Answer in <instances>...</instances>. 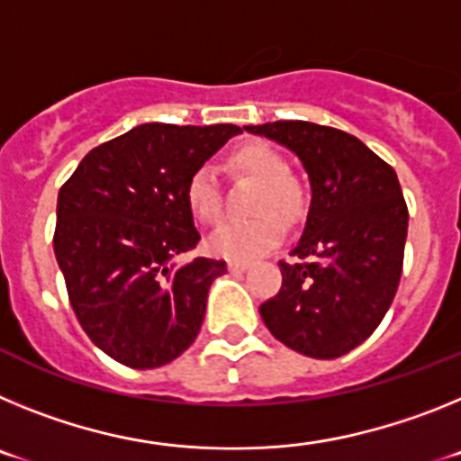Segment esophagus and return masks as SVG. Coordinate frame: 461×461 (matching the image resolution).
Here are the masks:
<instances>
[{"mask_svg":"<svg viewBox=\"0 0 461 461\" xmlns=\"http://www.w3.org/2000/svg\"><path fill=\"white\" fill-rule=\"evenodd\" d=\"M247 263H240V260H230V263H228V270L230 272H235V275H240V272H244L247 270Z\"/></svg>","mask_w":461,"mask_h":461,"instance_id":"esophagus-1","label":"esophagus"}]
</instances>
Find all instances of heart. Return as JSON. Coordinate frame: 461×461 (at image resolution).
Here are the masks:
<instances>
[{
	"label": "heart",
	"mask_w": 461,
	"mask_h": 461,
	"mask_svg": "<svg viewBox=\"0 0 461 461\" xmlns=\"http://www.w3.org/2000/svg\"><path fill=\"white\" fill-rule=\"evenodd\" d=\"M228 166L238 175L258 182L251 210L254 219L228 221L210 238L207 247L214 256L249 263L267 254L284 235V222L295 223L304 212L303 185L288 173L286 158L279 149L263 140L242 142L228 152ZM191 214L203 223H217L223 214L221 186L210 166H201L189 175L185 189Z\"/></svg>",
	"instance_id": "heart-1"
}]
</instances>
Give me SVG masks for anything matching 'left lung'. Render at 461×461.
Masks as SVG:
<instances>
[{
    "mask_svg": "<svg viewBox=\"0 0 461 461\" xmlns=\"http://www.w3.org/2000/svg\"><path fill=\"white\" fill-rule=\"evenodd\" d=\"M300 157L312 182L307 223L279 260L281 288L260 304L272 335L293 351L332 360L372 335L404 266L409 207L393 166L332 126L303 120L247 126Z\"/></svg>",
    "mask_w": 461,
    "mask_h": 461,
    "instance_id": "8db88e82",
    "label": "left lung"
}]
</instances>
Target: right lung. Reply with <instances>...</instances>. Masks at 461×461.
<instances>
[{
  "instance_id": "obj_1",
  "label": "right lung",
  "mask_w": 461,
  "mask_h": 461,
  "mask_svg": "<svg viewBox=\"0 0 461 461\" xmlns=\"http://www.w3.org/2000/svg\"><path fill=\"white\" fill-rule=\"evenodd\" d=\"M242 129L140 124L94 148L57 195L55 256L89 339L131 369L168 365L194 344L223 260L182 256L201 233L189 175Z\"/></svg>"
}]
</instances>
